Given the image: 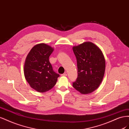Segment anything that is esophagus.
<instances>
[{"label":"esophagus","instance_id":"obj_1","mask_svg":"<svg viewBox=\"0 0 129 129\" xmlns=\"http://www.w3.org/2000/svg\"><path fill=\"white\" fill-rule=\"evenodd\" d=\"M67 75V73H64V74H61V76H66Z\"/></svg>","mask_w":129,"mask_h":129}]
</instances>
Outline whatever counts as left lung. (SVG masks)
I'll list each match as a JSON object with an SVG mask.
<instances>
[{
	"instance_id": "obj_1",
	"label": "left lung",
	"mask_w": 129,
	"mask_h": 129,
	"mask_svg": "<svg viewBox=\"0 0 129 129\" xmlns=\"http://www.w3.org/2000/svg\"><path fill=\"white\" fill-rule=\"evenodd\" d=\"M76 57L78 76L73 86L82 94L91 93L102 82L105 61L102 50L91 42L73 47Z\"/></svg>"
}]
</instances>
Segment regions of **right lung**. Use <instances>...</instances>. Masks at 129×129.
I'll use <instances>...</instances> for the list:
<instances>
[{
    "mask_svg": "<svg viewBox=\"0 0 129 129\" xmlns=\"http://www.w3.org/2000/svg\"><path fill=\"white\" fill-rule=\"evenodd\" d=\"M54 48L46 44L35 45L27 55L24 64L25 77L30 87L45 92L55 85L59 74L53 70L49 57Z\"/></svg>",
    "mask_w": 129,
    "mask_h": 129,
    "instance_id": "right-lung-1",
    "label": "right lung"
}]
</instances>
